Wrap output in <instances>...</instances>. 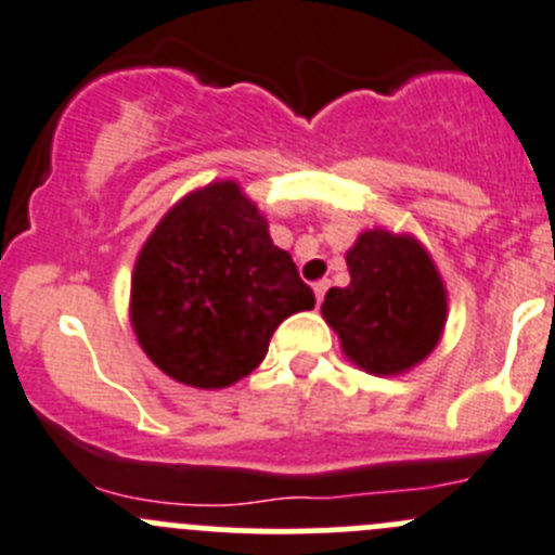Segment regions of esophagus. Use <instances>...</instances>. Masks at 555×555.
<instances>
[{
    "label": "esophagus",
    "mask_w": 555,
    "mask_h": 555,
    "mask_svg": "<svg viewBox=\"0 0 555 555\" xmlns=\"http://www.w3.org/2000/svg\"><path fill=\"white\" fill-rule=\"evenodd\" d=\"M327 287H331V282H327V279H320V282H314V298H317V304H322V298H325Z\"/></svg>",
    "instance_id": "obj_1"
}]
</instances>
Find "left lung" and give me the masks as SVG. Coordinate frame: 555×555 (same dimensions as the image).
I'll use <instances>...</instances> for the list:
<instances>
[{"instance_id":"1","label":"left lung","mask_w":555,"mask_h":555,"mask_svg":"<svg viewBox=\"0 0 555 555\" xmlns=\"http://www.w3.org/2000/svg\"><path fill=\"white\" fill-rule=\"evenodd\" d=\"M344 257L349 284L327 289L322 320L358 369L406 374L437 349L448 322L437 262L414 235L385 228L363 230Z\"/></svg>"}]
</instances>
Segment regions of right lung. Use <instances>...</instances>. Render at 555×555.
Listing matches in <instances>:
<instances>
[{"mask_svg":"<svg viewBox=\"0 0 555 555\" xmlns=\"http://www.w3.org/2000/svg\"><path fill=\"white\" fill-rule=\"evenodd\" d=\"M314 309L293 257L238 181L181 197L143 244L129 289V322L170 379L222 390L262 363L273 331Z\"/></svg>","mask_w":555,"mask_h":555,"instance_id":"obj_1","label":"right lung"}]
</instances>
